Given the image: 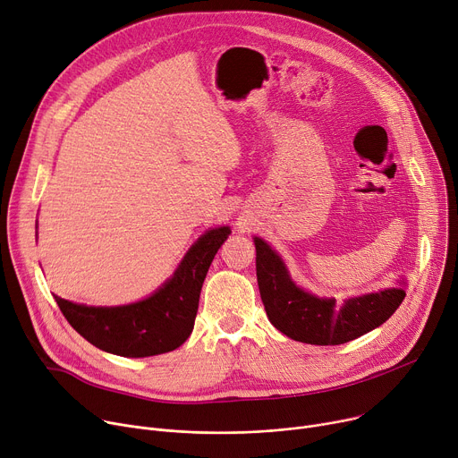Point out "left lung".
Wrapping results in <instances>:
<instances>
[{"instance_id":"left-lung-1","label":"left lung","mask_w":458,"mask_h":458,"mask_svg":"<svg viewBox=\"0 0 458 458\" xmlns=\"http://www.w3.org/2000/svg\"><path fill=\"white\" fill-rule=\"evenodd\" d=\"M257 280L271 325L284 335L308 344H343L383 325L405 299V283L374 293L344 299L318 297L293 278L267 242L255 236Z\"/></svg>"}]
</instances>
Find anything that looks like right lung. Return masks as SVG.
<instances>
[{"mask_svg":"<svg viewBox=\"0 0 458 458\" xmlns=\"http://www.w3.org/2000/svg\"><path fill=\"white\" fill-rule=\"evenodd\" d=\"M227 225L205 231L170 278L147 299L123 306H88L55 295L64 318L86 341L123 358H148L182 346L192 328L205 275Z\"/></svg>","mask_w":458,"mask_h":458,"instance_id":"obj_1","label":"right lung"}]
</instances>
